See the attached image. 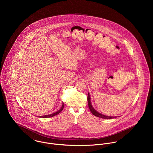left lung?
Instances as JSON below:
<instances>
[{"instance_id":"1","label":"left lung","mask_w":153,"mask_h":153,"mask_svg":"<svg viewBox=\"0 0 153 153\" xmlns=\"http://www.w3.org/2000/svg\"><path fill=\"white\" fill-rule=\"evenodd\" d=\"M91 99H90V94L89 93H88V96H87V101H88V107L90 108V111L91 112V113L94 115L96 117H100L102 119H114V118H116V117H111V116H105V115H103L102 114L100 113H99V112H97L96 110H94V108L93 107L92 105H91Z\"/></svg>"}]
</instances>
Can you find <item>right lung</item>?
Instances as JSON below:
<instances>
[{"mask_svg":"<svg viewBox=\"0 0 153 153\" xmlns=\"http://www.w3.org/2000/svg\"><path fill=\"white\" fill-rule=\"evenodd\" d=\"M64 106H65V104H64V103H63V104H62V107H61L60 109L59 110L57 111H56V112H55V113H52L51 114L46 115V116H40L39 117H40V118H49V117H53V116H56L57 114H59V113L63 110V108H64Z\"/></svg>","mask_w":153,"mask_h":153,"instance_id":"right-lung-1","label":"right lung"}]
</instances>
